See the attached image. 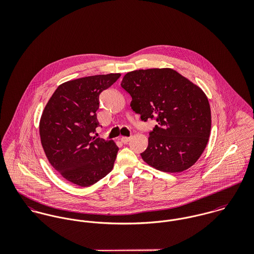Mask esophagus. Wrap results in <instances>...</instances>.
<instances>
[{"instance_id":"esophagus-1","label":"esophagus","mask_w":254,"mask_h":254,"mask_svg":"<svg viewBox=\"0 0 254 254\" xmlns=\"http://www.w3.org/2000/svg\"><path fill=\"white\" fill-rule=\"evenodd\" d=\"M120 140H121V142H122L123 144H127V143L131 140V137H122Z\"/></svg>"}]
</instances>
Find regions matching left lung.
I'll return each instance as SVG.
<instances>
[{
	"label": "left lung",
	"instance_id": "left-lung-1",
	"mask_svg": "<svg viewBox=\"0 0 254 254\" xmlns=\"http://www.w3.org/2000/svg\"><path fill=\"white\" fill-rule=\"evenodd\" d=\"M121 87L143 121L155 119L142 158L157 170L177 173L192 166L208 143L211 111L203 91L171 68L128 72Z\"/></svg>",
	"mask_w": 254,
	"mask_h": 254
}]
</instances>
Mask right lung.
Wrapping results in <instances>:
<instances>
[{"instance_id": "obj_1", "label": "right lung", "mask_w": 254, "mask_h": 254, "mask_svg": "<svg viewBox=\"0 0 254 254\" xmlns=\"http://www.w3.org/2000/svg\"><path fill=\"white\" fill-rule=\"evenodd\" d=\"M120 73L94 75L58 87L40 120L41 144L52 166L77 186L89 187L113 168L118 151L112 140L93 137L100 126L99 97Z\"/></svg>"}]
</instances>
